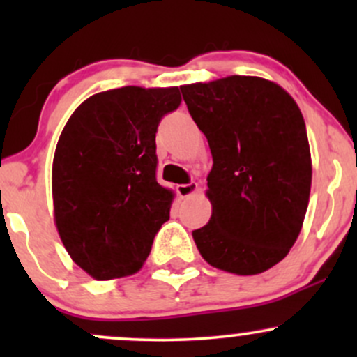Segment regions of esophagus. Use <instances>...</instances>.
<instances>
[{
    "label": "esophagus",
    "instance_id": "obj_1",
    "mask_svg": "<svg viewBox=\"0 0 357 357\" xmlns=\"http://www.w3.org/2000/svg\"><path fill=\"white\" fill-rule=\"evenodd\" d=\"M176 191H178V195L181 196V198H190V196H192L196 191H198V184L196 183L178 184V186H176Z\"/></svg>",
    "mask_w": 357,
    "mask_h": 357
}]
</instances>
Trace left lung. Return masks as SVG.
<instances>
[{
  "label": "left lung",
  "mask_w": 357,
  "mask_h": 357,
  "mask_svg": "<svg viewBox=\"0 0 357 357\" xmlns=\"http://www.w3.org/2000/svg\"><path fill=\"white\" fill-rule=\"evenodd\" d=\"M192 121L213 155L211 218L192 231L211 267L257 275L284 260L304 223L312 159L301 109L261 77L183 85Z\"/></svg>",
  "instance_id": "8db88e82"
}]
</instances>
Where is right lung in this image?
<instances>
[{
  "instance_id": "obj_1",
  "label": "right lung",
  "mask_w": 357,
  "mask_h": 357,
  "mask_svg": "<svg viewBox=\"0 0 357 357\" xmlns=\"http://www.w3.org/2000/svg\"><path fill=\"white\" fill-rule=\"evenodd\" d=\"M178 87H122L84 100L52 166L53 218L72 260L96 280L132 275L169 220L174 191L155 181L159 121Z\"/></svg>"
}]
</instances>
